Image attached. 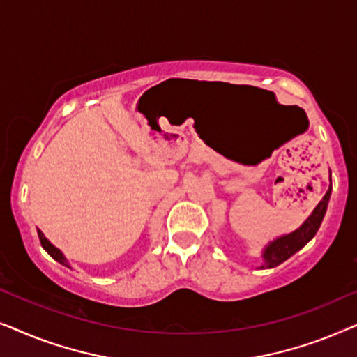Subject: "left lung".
<instances>
[{
	"instance_id": "left-lung-1",
	"label": "left lung",
	"mask_w": 357,
	"mask_h": 357,
	"mask_svg": "<svg viewBox=\"0 0 357 357\" xmlns=\"http://www.w3.org/2000/svg\"><path fill=\"white\" fill-rule=\"evenodd\" d=\"M331 195V175H330V187L326 190L325 197L321 198V202L317 204L314 211L309 218L305 219V222L302 224L299 229H296L294 232L286 234V236H281L275 238V241L268 243L263 250V265L261 268H275L281 265L282 261H286L287 258H291L296 252H299L302 247L307 245L314 236L319 231L321 221H324V216L326 213V206H328Z\"/></svg>"
}]
</instances>
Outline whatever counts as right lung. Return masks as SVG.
<instances>
[{
    "label": "right lung",
    "instance_id": "obj_1",
    "mask_svg": "<svg viewBox=\"0 0 357 357\" xmlns=\"http://www.w3.org/2000/svg\"><path fill=\"white\" fill-rule=\"evenodd\" d=\"M37 232H38V238H40V243H42V247L45 248V252L48 253V255H50L53 260H56L58 263H61V265H65V266H68V268H71L70 266V263L66 261V258H65V255H63L61 253V250L60 248H56L55 245H52L50 242H48V238L43 236V232L42 231H38L37 229Z\"/></svg>",
    "mask_w": 357,
    "mask_h": 357
}]
</instances>
